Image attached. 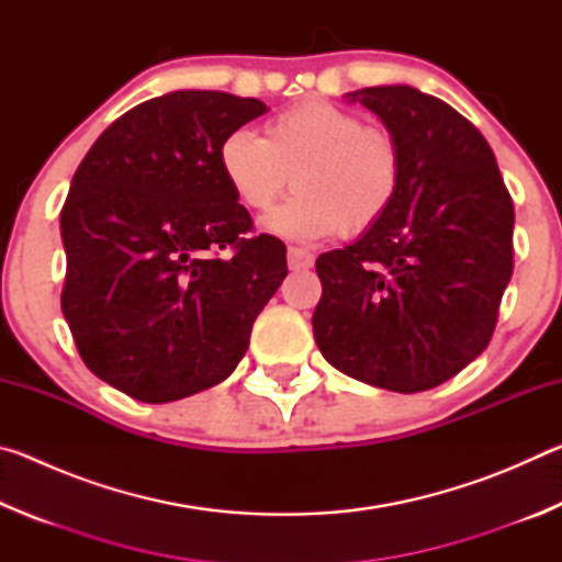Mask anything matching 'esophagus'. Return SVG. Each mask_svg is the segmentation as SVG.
Here are the masks:
<instances>
[{"mask_svg":"<svg viewBox=\"0 0 562 562\" xmlns=\"http://www.w3.org/2000/svg\"><path fill=\"white\" fill-rule=\"evenodd\" d=\"M312 262H315V255L302 250V247H290L288 250L290 270H307V268H312Z\"/></svg>","mask_w":562,"mask_h":562,"instance_id":"obj_1","label":"esophagus"}]
</instances>
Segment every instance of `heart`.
<instances>
[{"label": "heart", "mask_w": 562, "mask_h": 562, "mask_svg": "<svg viewBox=\"0 0 562 562\" xmlns=\"http://www.w3.org/2000/svg\"><path fill=\"white\" fill-rule=\"evenodd\" d=\"M217 160L250 213L270 211L292 176L297 193L265 225L294 240L372 231L392 211L404 176L392 133L364 126L355 111L322 99L280 111L265 126V138L250 128L231 131Z\"/></svg>", "instance_id": "1"}]
</instances>
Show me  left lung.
<instances>
[{
	"mask_svg": "<svg viewBox=\"0 0 562 562\" xmlns=\"http://www.w3.org/2000/svg\"><path fill=\"white\" fill-rule=\"evenodd\" d=\"M404 156L398 195L372 231L317 258L312 329L341 374L426 392L488 347L513 274V201L488 140L414 87L347 93Z\"/></svg>",
	"mask_w": 562,
	"mask_h": 562,
	"instance_id": "left-lung-1",
	"label": "left lung"
}]
</instances>
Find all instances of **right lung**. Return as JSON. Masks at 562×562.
I'll return each instance as SVG.
<instances>
[{
  "label": "right lung",
  "instance_id": "obj_1",
  "mask_svg": "<svg viewBox=\"0 0 562 562\" xmlns=\"http://www.w3.org/2000/svg\"><path fill=\"white\" fill-rule=\"evenodd\" d=\"M265 111L225 91L166 93L113 121L74 173L61 312L83 364L131 398L221 384L288 278V250L250 235L217 160L227 133Z\"/></svg>",
  "mask_w": 562,
  "mask_h": 562
}]
</instances>
